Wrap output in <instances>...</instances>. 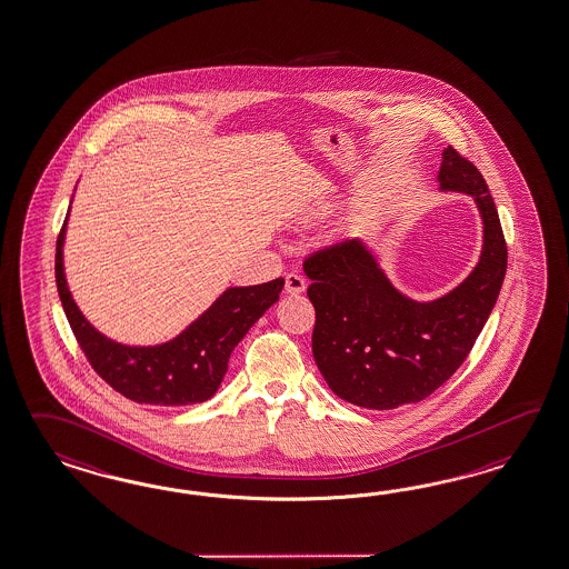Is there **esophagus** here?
<instances>
[{
    "instance_id": "obj_1",
    "label": "esophagus",
    "mask_w": 569,
    "mask_h": 569,
    "mask_svg": "<svg viewBox=\"0 0 569 569\" xmlns=\"http://www.w3.org/2000/svg\"><path fill=\"white\" fill-rule=\"evenodd\" d=\"M306 278L297 274V272H289L284 277V289H287V292H291V295H299V292L306 291Z\"/></svg>"
}]
</instances>
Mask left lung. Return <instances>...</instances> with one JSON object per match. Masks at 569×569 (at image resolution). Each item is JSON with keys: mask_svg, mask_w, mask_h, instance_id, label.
Returning a JSON list of instances; mask_svg holds the SVG:
<instances>
[{"mask_svg": "<svg viewBox=\"0 0 569 569\" xmlns=\"http://www.w3.org/2000/svg\"><path fill=\"white\" fill-rule=\"evenodd\" d=\"M441 190L470 193L481 210L482 253L470 277L431 303L393 289L359 239L316 249L303 262L316 307L313 359L330 390L357 407L421 402L452 378L493 311L508 270V246L481 171L443 150Z\"/></svg>", "mask_w": 569, "mask_h": 569, "instance_id": "1", "label": "left lung"}]
</instances>
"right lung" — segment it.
I'll return each instance as SVG.
<instances>
[{"instance_id":"1","label":"right lung","mask_w":569,"mask_h":569,"mask_svg":"<svg viewBox=\"0 0 569 569\" xmlns=\"http://www.w3.org/2000/svg\"><path fill=\"white\" fill-rule=\"evenodd\" d=\"M66 222L68 214L56 248L59 299L80 349L99 378L116 392L142 405L183 407L212 398L227 373L234 347L262 318L263 311L277 303L284 278L256 287L227 289L214 306L171 342L159 347H123L99 335L73 303L61 263Z\"/></svg>"}]
</instances>
